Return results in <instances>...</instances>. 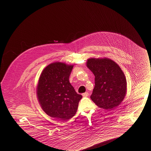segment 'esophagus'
<instances>
[{
    "mask_svg": "<svg viewBox=\"0 0 151 151\" xmlns=\"http://www.w3.org/2000/svg\"><path fill=\"white\" fill-rule=\"evenodd\" d=\"M82 95H83V96H88V92H85V93H83L82 94Z\"/></svg>",
    "mask_w": 151,
    "mask_h": 151,
    "instance_id": "esophagus-1",
    "label": "esophagus"
}]
</instances>
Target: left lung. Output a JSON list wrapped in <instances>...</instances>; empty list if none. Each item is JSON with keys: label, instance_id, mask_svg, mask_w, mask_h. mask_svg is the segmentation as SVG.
<instances>
[{"label": "left lung", "instance_id": "1", "mask_svg": "<svg viewBox=\"0 0 151 151\" xmlns=\"http://www.w3.org/2000/svg\"><path fill=\"white\" fill-rule=\"evenodd\" d=\"M87 66L95 75L92 100L99 107L114 109L123 101L126 93V79L121 68L107 58L88 59Z\"/></svg>", "mask_w": 151, "mask_h": 151}]
</instances>
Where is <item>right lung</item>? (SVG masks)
<instances>
[{
	"label": "right lung",
	"mask_w": 151,
	"mask_h": 151,
	"mask_svg": "<svg viewBox=\"0 0 151 151\" xmlns=\"http://www.w3.org/2000/svg\"><path fill=\"white\" fill-rule=\"evenodd\" d=\"M73 65L55 63L47 66L40 76L37 95L44 111L61 120L76 113L82 95L78 94L69 81Z\"/></svg>",
	"instance_id": "obj_1"
}]
</instances>
